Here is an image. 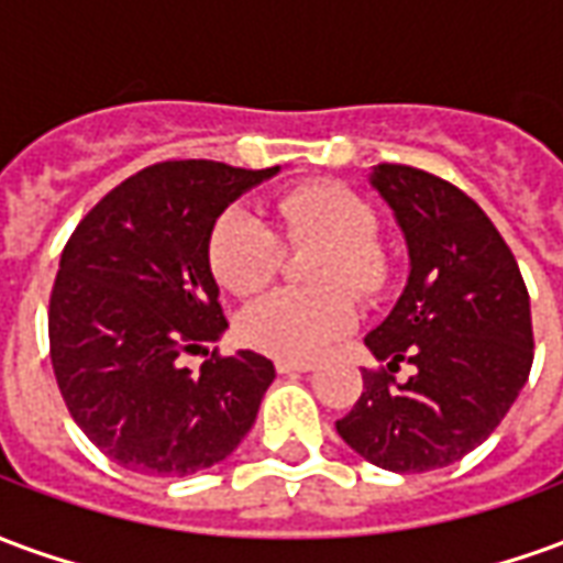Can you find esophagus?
<instances>
[{"label":"esophagus","instance_id":"esophagus-1","mask_svg":"<svg viewBox=\"0 0 563 563\" xmlns=\"http://www.w3.org/2000/svg\"><path fill=\"white\" fill-rule=\"evenodd\" d=\"M274 367H277V374H305V371H313L317 362H310V358H277Z\"/></svg>","mask_w":563,"mask_h":563}]
</instances>
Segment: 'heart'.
I'll use <instances>...</instances> for the list:
<instances>
[{
	"label": "heart",
	"mask_w": 563,
	"mask_h": 563,
	"mask_svg": "<svg viewBox=\"0 0 563 563\" xmlns=\"http://www.w3.org/2000/svg\"><path fill=\"white\" fill-rule=\"evenodd\" d=\"M280 234L289 244L325 241L329 253L317 268L319 292L274 289L246 307L238 322L241 338L258 353L310 358L353 329L358 295H377L386 283V256L377 246V217L362 198L338 184H301L274 205ZM258 213L232 208L210 232L208 258L213 277L234 295H253L280 271L283 241Z\"/></svg>",
	"instance_id": "b5f03b06"
}]
</instances>
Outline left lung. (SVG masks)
Returning a JSON list of instances; mask_svg holds the SVG:
<instances>
[{
  "label": "left lung",
  "mask_w": 563,
  "mask_h": 563,
  "mask_svg": "<svg viewBox=\"0 0 563 563\" xmlns=\"http://www.w3.org/2000/svg\"><path fill=\"white\" fill-rule=\"evenodd\" d=\"M371 184L401 222L410 277L365 338L386 365L362 371L338 434L383 471H437L479 446L528 383L531 298L507 241L459 186L389 162ZM401 361L417 367L407 384L394 379Z\"/></svg>",
  "instance_id": "obj_1"
}]
</instances>
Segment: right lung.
Wrapping results in <instances>:
<instances>
[{
  "instance_id": "1",
  "label": "right lung",
  "mask_w": 563,
  "mask_h": 563,
  "mask_svg": "<svg viewBox=\"0 0 563 563\" xmlns=\"http://www.w3.org/2000/svg\"><path fill=\"white\" fill-rule=\"evenodd\" d=\"M280 168L156 162L78 222L56 271L47 334L56 386L92 446L144 476H189L232 455L274 379L265 355H180L225 331L210 274L213 222ZM208 355V350H201Z\"/></svg>"
}]
</instances>
